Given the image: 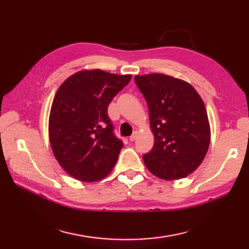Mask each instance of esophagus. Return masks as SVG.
I'll return each instance as SVG.
<instances>
[{"instance_id":"34e87169","label":"esophagus","mask_w":249,"mask_h":249,"mask_svg":"<svg viewBox=\"0 0 249 249\" xmlns=\"http://www.w3.org/2000/svg\"><path fill=\"white\" fill-rule=\"evenodd\" d=\"M138 131H137V130H135L134 131V134L133 135H131L130 137H129V141H131V142H133V141H135L136 139H137V137H138Z\"/></svg>"}]
</instances>
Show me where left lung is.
I'll return each instance as SVG.
<instances>
[{"label": "left lung", "instance_id": "left-lung-1", "mask_svg": "<svg viewBox=\"0 0 249 249\" xmlns=\"http://www.w3.org/2000/svg\"><path fill=\"white\" fill-rule=\"evenodd\" d=\"M135 82L146 100L154 135L144 165L168 181L187 177L201 165L210 145L202 98L188 82L163 73L136 76Z\"/></svg>", "mask_w": 249, "mask_h": 249}]
</instances>
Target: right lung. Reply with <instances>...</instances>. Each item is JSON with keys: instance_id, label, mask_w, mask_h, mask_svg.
Masks as SVG:
<instances>
[{"instance_id": "1", "label": "right lung", "mask_w": 249, "mask_h": 249, "mask_svg": "<svg viewBox=\"0 0 249 249\" xmlns=\"http://www.w3.org/2000/svg\"><path fill=\"white\" fill-rule=\"evenodd\" d=\"M131 75L81 71L57 89L49 115V139L61 167L82 182H96L115 166L123 142L113 134L107 110Z\"/></svg>"}]
</instances>
